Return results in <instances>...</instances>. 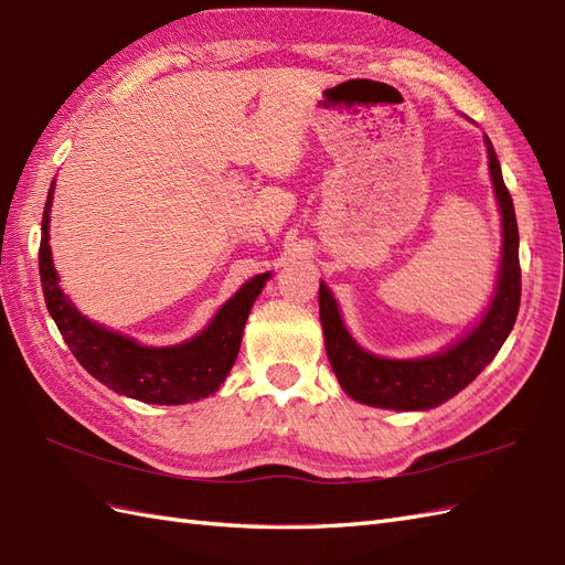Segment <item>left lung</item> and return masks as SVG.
I'll use <instances>...</instances> for the list:
<instances>
[{
    "mask_svg": "<svg viewBox=\"0 0 565 565\" xmlns=\"http://www.w3.org/2000/svg\"><path fill=\"white\" fill-rule=\"evenodd\" d=\"M486 149L494 199L502 215V253H499L497 281L488 308L455 343L422 358H381L354 341L331 288L327 281L319 284V319L331 369L341 388L362 405L395 412H428L440 407L494 360L515 324L521 305L519 224L488 135Z\"/></svg>",
    "mask_w": 565,
    "mask_h": 565,
    "instance_id": "obj_1",
    "label": "left lung"
}]
</instances>
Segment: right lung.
I'll use <instances>...</instances> for the list:
<instances>
[{
	"label": "right lung",
	"mask_w": 565,
	"mask_h": 565,
	"mask_svg": "<svg viewBox=\"0 0 565 565\" xmlns=\"http://www.w3.org/2000/svg\"><path fill=\"white\" fill-rule=\"evenodd\" d=\"M54 189L56 180L46 193L42 215L40 279L46 310L75 360L113 393L147 405H186L217 393L232 372L246 319L271 271L248 279L196 335L174 345H143L79 312L61 288L50 246Z\"/></svg>",
	"instance_id": "add662e5"
}]
</instances>
